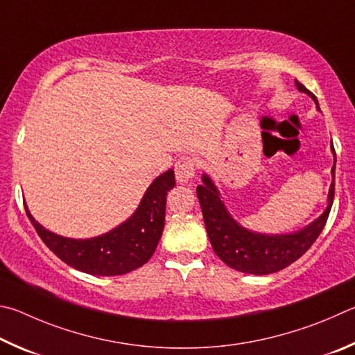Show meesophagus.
<instances>
[{
  "label": "esophagus",
  "instance_id": "esophagus-1",
  "mask_svg": "<svg viewBox=\"0 0 355 355\" xmlns=\"http://www.w3.org/2000/svg\"><path fill=\"white\" fill-rule=\"evenodd\" d=\"M174 174H176L178 182L189 184L196 174V160L189 155L178 159L176 165H174Z\"/></svg>",
  "mask_w": 355,
  "mask_h": 355
}]
</instances>
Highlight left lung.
Returning <instances> with one entry per match:
<instances>
[{"mask_svg":"<svg viewBox=\"0 0 355 355\" xmlns=\"http://www.w3.org/2000/svg\"><path fill=\"white\" fill-rule=\"evenodd\" d=\"M297 89L316 101V96L296 80ZM335 154V149H334ZM332 185L329 190V206L318 220L300 232L288 235H262L246 231L235 223L220 200L218 190L207 176H202L196 187L201 204L204 225L216 256L231 268L250 275H271L296 262L315 243L326 226L335 195V162L332 168Z\"/></svg>","mask_w":355,"mask_h":355,"instance_id":"1","label":"left lung"}]
</instances>
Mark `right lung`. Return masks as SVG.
<instances>
[{"mask_svg":"<svg viewBox=\"0 0 355 355\" xmlns=\"http://www.w3.org/2000/svg\"><path fill=\"white\" fill-rule=\"evenodd\" d=\"M174 184V173L168 170L151 184L126 223L89 240L59 237L40 226L24 209L43 243L62 262L89 275L118 276L140 268L151 259L164 231L166 195Z\"/></svg>","mask_w":355,"mask_h":355,"instance_id":"right-lung-1","label":"right lung"}]
</instances>
